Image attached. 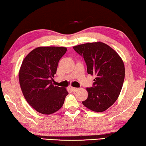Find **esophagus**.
Instances as JSON below:
<instances>
[{"label":"esophagus","mask_w":146,"mask_h":146,"mask_svg":"<svg viewBox=\"0 0 146 146\" xmlns=\"http://www.w3.org/2000/svg\"><path fill=\"white\" fill-rule=\"evenodd\" d=\"M71 90L73 92H76L78 90V88H74V87H71Z\"/></svg>","instance_id":"34e87169"}]
</instances>
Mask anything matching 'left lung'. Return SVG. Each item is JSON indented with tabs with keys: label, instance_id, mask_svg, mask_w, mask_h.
I'll use <instances>...</instances> for the list:
<instances>
[{
	"label": "left lung",
	"instance_id": "left-lung-1",
	"mask_svg": "<svg viewBox=\"0 0 146 146\" xmlns=\"http://www.w3.org/2000/svg\"><path fill=\"white\" fill-rule=\"evenodd\" d=\"M73 48L84 58L88 74L96 76L93 86L86 88L88 96L83 105L94 111L102 112L113 104L122 88L125 77L122 59L102 42L83 44Z\"/></svg>",
	"mask_w": 146,
	"mask_h": 146
}]
</instances>
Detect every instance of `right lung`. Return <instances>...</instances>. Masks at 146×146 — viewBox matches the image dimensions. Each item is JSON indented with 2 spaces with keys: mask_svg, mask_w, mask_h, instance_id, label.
<instances>
[{
  "mask_svg": "<svg viewBox=\"0 0 146 146\" xmlns=\"http://www.w3.org/2000/svg\"><path fill=\"white\" fill-rule=\"evenodd\" d=\"M66 50V47H38L23 60L19 74L20 86L26 100L38 112H56L68 94L65 88L54 86L52 82Z\"/></svg>",
  "mask_w": 146,
  "mask_h": 146,
  "instance_id": "right-lung-1",
  "label": "right lung"
}]
</instances>
